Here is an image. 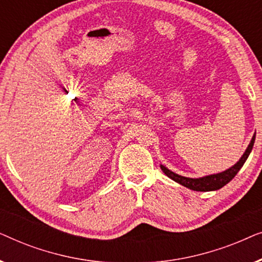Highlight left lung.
I'll list each match as a JSON object with an SVG mask.
<instances>
[{
	"instance_id": "left-lung-1",
	"label": "left lung",
	"mask_w": 262,
	"mask_h": 262,
	"mask_svg": "<svg viewBox=\"0 0 262 262\" xmlns=\"http://www.w3.org/2000/svg\"><path fill=\"white\" fill-rule=\"evenodd\" d=\"M254 142H255V134L252 137V141H250L249 145L247 146L246 151L243 152V155L241 156L237 162H236L234 166H231L230 168H228L227 170L221 171V173L217 174H211V175H206V177H202V178H186L182 177V175H179L174 171H171L168 169L167 167H164L163 164H161V169L163 170V173L167 175L168 178H170L171 180H174L178 184H180L185 187H187L189 189H193V191H199V192H209V191H217L230 182L232 179L235 178V175L238 173V170L243 167V164L248 159L250 151H252Z\"/></svg>"
}]
</instances>
